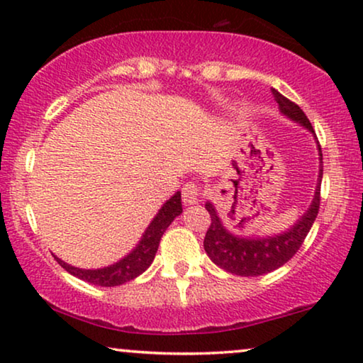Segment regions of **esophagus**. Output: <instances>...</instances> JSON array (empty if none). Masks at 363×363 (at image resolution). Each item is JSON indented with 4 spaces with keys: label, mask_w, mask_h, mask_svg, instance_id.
Returning a JSON list of instances; mask_svg holds the SVG:
<instances>
[{
    "label": "esophagus",
    "mask_w": 363,
    "mask_h": 363,
    "mask_svg": "<svg viewBox=\"0 0 363 363\" xmlns=\"http://www.w3.org/2000/svg\"><path fill=\"white\" fill-rule=\"evenodd\" d=\"M201 196V186L196 185V183H186L185 186L182 188V198L186 205H196L200 201Z\"/></svg>",
    "instance_id": "esophagus-1"
}]
</instances>
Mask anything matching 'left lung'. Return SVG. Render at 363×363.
<instances>
[{
	"mask_svg": "<svg viewBox=\"0 0 363 363\" xmlns=\"http://www.w3.org/2000/svg\"><path fill=\"white\" fill-rule=\"evenodd\" d=\"M274 96L279 112L289 121L299 123L314 135L315 132L312 128L309 118L302 112L299 106L291 102L276 89H271ZM317 150H319V178H317V186L314 191L312 203L307 208V211L286 231L277 233L274 236H241L228 230L223 225V220L218 215L215 205L211 201H206L205 208L211 216V225L208 228L205 241L206 255L210 259L231 274L255 277L262 276L267 272L277 269L282 264H286L292 256L296 255L302 242H304L307 233L311 231L314 225L317 213L320 205V182H322V150L319 142H317Z\"/></svg>",
	"mask_w": 363,
	"mask_h": 363,
	"instance_id": "obj_1",
	"label": "left lung"
}]
</instances>
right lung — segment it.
Masks as SVG:
<instances>
[{
	"label": "right lung",
	"mask_w": 363,
	"mask_h": 363,
	"mask_svg": "<svg viewBox=\"0 0 363 363\" xmlns=\"http://www.w3.org/2000/svg\"><path fill=\"white\" fill-rule=\"evenodd\" d=\"M182 193L177 191L170 200L163 203V206L158 210L155 218L150 221V225L143 233L140 241L137 242V246L128 252L127 256H123L122 259L113 262L111 266L99 267V269H81V267L71 266L62 259H59L57 256H54L59 264L66 269L69 274L79 277V279L91 282V284L102 286V287H113L125 284V282L135 279L137 276H140L142 272L148 269V266L152 264L155 252L160 245V240L163 233L167 231V228L172 225V221L175 220L178 215H182Z\"/></svg>",
	"instance_id": "1"
}]
</instances>
